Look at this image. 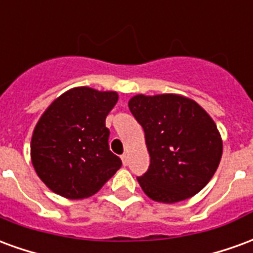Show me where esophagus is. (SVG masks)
Returning a JSON list of instances; mask_svg holds the SVG:
<instances>
[{
    "instance_id": "esophagus-1",
    "label": "esophagus",
    "mask_w": 253,
    "mask_h": 253,
    "mask_svg": "<svg viewBox=\"0 0 253 253\" xmlns=\"http://www.w3.org/2000/svg\"><path fill=\"white\" fill-rule=\"evenodd\" d=\"M121 159H122V163H123V165H125V167H126V165H128V154L127 153L122 154Z\"/></svg>"
}]
</instances>
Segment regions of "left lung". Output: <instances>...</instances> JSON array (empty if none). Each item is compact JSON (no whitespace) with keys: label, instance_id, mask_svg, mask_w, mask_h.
Returning <instances> with one entry per match:
<instances>
[{"label":"left lung","instance_id":"8db88e82","mask_svg":"<svg viewBox=\"0 0 253 253\" xmlns=\"http://www.w3.org/2000/svg\"><path fill=\"white\" fill-rule=\"evenodd\" d=\"M128 108L143 127L150 156L137 177L160 203L186 201L210 181L222 157V138L211 116L194 100L175 93L135 94Z\"/></svg>","mask_w":253,"mask_h":253}]
</instances>
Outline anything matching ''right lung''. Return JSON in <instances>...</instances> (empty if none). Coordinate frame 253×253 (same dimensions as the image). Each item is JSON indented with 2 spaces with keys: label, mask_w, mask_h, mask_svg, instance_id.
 Returning <instances> with one entry per match:
<instances>
[{
  "label": "right lung",
  "mask_w": 253,
  "mask_h": 253,
  "mask_svg": "<svg viewBox=\"0 0 253 253\" xmlns=\"http://www.w3.org/2000/svg\"><path fill=\"white\" fill-rule=\"evenodd\" d=\"M119 96L89 86L69 89L52 101L31 139L35 172L52 192L67 199L89 198L122 167L110 150L105 118Z\"/></svg>",
  "instance_id": "1"
}]
</instances>
